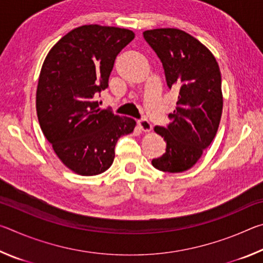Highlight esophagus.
I'll return each mask as SVG.
<instances>
[{"instance_id": "34e87169", "label": "esophagus", "mask_w": 263, "mask_h": 263, "mask_svg": "<svg viewBox=\"0 0 263 263\" xmlns=\"http://www.w3.org/2000/svg\"><path fill=\"white\" fill-rule=\"evenodd\" d=\"M138 125H139L140 130L144 131V132H149L152 131V124H151L147 119H141V121H138Z\"/></svg>"}]
</instances>
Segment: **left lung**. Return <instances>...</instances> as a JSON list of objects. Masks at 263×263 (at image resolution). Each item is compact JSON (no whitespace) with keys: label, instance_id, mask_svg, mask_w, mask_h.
<instances>
[{"label":"left lung","instance_id":"obj_1","mask_svg":"<svg viewBox=\"0 0 263 263\" xmlns=\"http://www.w3.org/2000/svg\"><path fill=\"white\" fill-rule=\"evenodd\" d=\"M142 35L162 62L167 86L179 91L176 109L169 115L173 122L154 127L166 141V152L152 164L166 173L185 172L201 159L219 126V66L205 45L180 29H153Z\"/></svg>","mask_w":263,"mask_h":263}]
</instances>
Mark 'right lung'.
<instances>
[{
  "mask_svg": "<svg viewBox=\"0 0 263 263\" xmlns=\"http://www.w3.org/2000/svg\"><path fill=\"white\" fill-rule=\"evenodd\" d=\"M135 38L133 31L99 24L65 34L43 62L35 109L52 148L75 174L94 176L109 169L115 146L136 121L99 109L95 97L108 87L116 57Z\"/></svg>",
  "mask_w": 263,
  "mask_h": 263,
  "instance_id": "right-lung-1",
  "label": "right lung"
}]
</instances>
